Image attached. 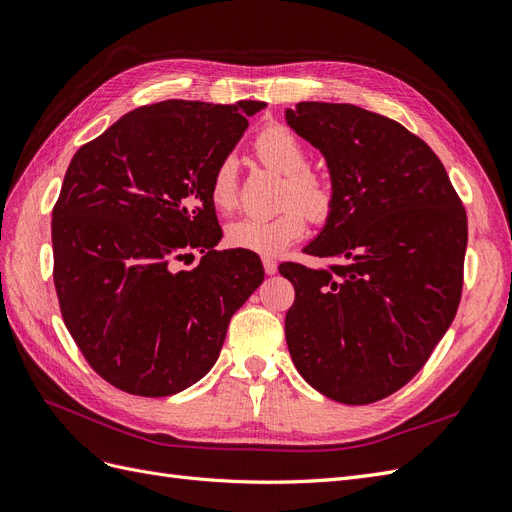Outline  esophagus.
<instances>
[{"label": "esophagus", "mask_w": 512, "mask_h": 512, "mask_svg": "<svg viewBox=\"0 0 512 512\" xmlns=\"http://www.w3.org/2000/svg\"><path fill=\"white\" fill-rule=\"evenodd\" d=\"M263 261V270H266V274H276V270H278V263L272 259V257H263L261 259Z\"/></svg>", "instance_id": "34e87169"}]
</instances>
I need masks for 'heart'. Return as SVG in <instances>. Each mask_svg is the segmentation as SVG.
Returning <instances> with one entry per match:
<instances>
[{"label":"heart","instance_id":"1","mask_svg":"<svg viewBox=\"0 0 512 512\" xmlns=\"http://www.w3.org/2000/svg\"><path fill=\"white\" fill-rule=\"evenodd\" d=\"M255 157L280 174L285 185L280 191V206L274 217H242L227 225L225 240L236 249L259 255H278L298 242L308 229V217L325 223L336 208L338 189L327 172L310 168V153L293 129L283 123H270L257 131L253 140ZM212 206L229 212L238 204V176L232 157L221 159L210 174Z\"/></svg>","mask_w":512,"mask_h":512}]
</instances>
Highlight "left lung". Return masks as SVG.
Returning a JSON list of instances; mask_svg holds the SVG:
<instances>
[{
	"mask_svg": "<svg viewBox=\"0 0 512 512\" xmlns=\"http://www.w3.org/2000/svg\"><path fill=\"white\" fill-rule=\"evenodd\" d=\"M295 134L327 159L338 202L308 255L280 263L295 302L285 336L308 385L342 404L402 389L455 319L468 217L447 170L419 136L351 104L300 102Z\"/></svg>",
	"mask_w": 512,
	"mask_h": 512,
	"instance_id": "obj_1",
	"label": "left lung"
}]
</instances>
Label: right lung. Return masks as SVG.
<instances>
[{"label":"right lung","mask_w":512,"mask_h":512,"mask_svg":"<svg viewBox=\"0 0 512 512\" xmlns=\"http://www.w3.org/2000/svg\"><path fill=\"white\" fill-rule=\"evenodd\" d=\"M263 102L140 106L82 144L53 208L61 317L106 383L178 393L214 366L234 312L261 285L253 251H217L210 174ZM203 253L193 271L178 260Z\"/></svg>","instance_id":"1"}]
</instances>
